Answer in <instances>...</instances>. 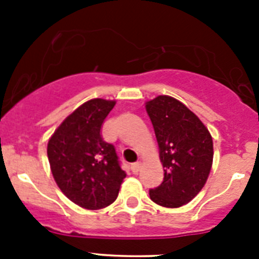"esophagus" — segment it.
Segmentation results:
<instances>
[{
  "instance_id": "obj_1",
  "label": "esophagus",
  "mask_w": 259,
  "mask_h": 259,
  "mask_svg": "<svg viewBox=\"0 0 259 259\" xmlns=\"http://www.w3.org/2000/svg\"><path fill=\"white\" fill-rule=\"evenodd\" d=\"M140 166H141L140 162H135V163H132V164H131L132 172H134V174L139 172V170H140Z\"/></svg>"
}]
</instances>
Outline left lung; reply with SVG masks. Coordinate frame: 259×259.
Segmentation results:
<instances>
[{"mask_svg":"<svg viewBox=\"0 0 259 259\" xmlns=\"http://www.w3.org/2000/svg\"><path fill=\"white\" fill-rule=\"evenodd\" d=\"M146 111L164 168L163 182L149 196L161 206L180 207L206 183L212 163L211 135L188 107L168 96L146 102Z\"/></svg>","mask_w":259,"mask_h":259,"instance_id":"obj_1","label":"left lung"}]
</instances>
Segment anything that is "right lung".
<instances>
[{"label": "right lung", "instance_id": "right-lung-1", "mask_svg": "<svg viewBox=\"0 0 259 259\" xmlns=\"http://www.w3.org/2000/svg\"><path fill=\"white\" fill-rule=\"evenodd\" d=\"M114 105L102 98L85 102L63 120L48 143L54 180L68 200L84 209L113 203L125 178L115 148L101 135Z\"/></svg>", "mask_w": 259, "mask_h": 259}]
</instances>
